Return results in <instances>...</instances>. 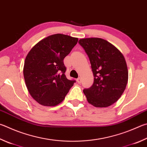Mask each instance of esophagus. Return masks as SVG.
I'll return each instance as SVG.
<instances>
[{
	"label": "esophagus",
	"instance_id": "34e87169",
	"mask_svg": "<svg viewBox=\"0 0 147 147\" xmlns=\"http://www.w3.org/2000/svg\"><path fill=\"white\" fill-rule=\"evenodd\" d=\"M76 81H77V82L78 83V84H80L81 83V82H82V78H80V77H79L78 78H77V80H76Z\"/></svg>",
	"mask_w": 147,
	"mask_h": 147
}]
</instances>
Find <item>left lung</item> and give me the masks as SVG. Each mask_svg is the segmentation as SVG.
<instances>
[{"instance_id":"8db88e82","label":"left lung","mask_w":147,"mask_h":147,"mask_svg":"<svg viewBox=\"0 0 147 147\" xmlns=\"http://www.w3.org/2000/svg\"><path fill=\"white\" fill-rule=\"evenodd\" d=\"M89 58L94 83L84 93L90 104L107 107L121 97L126 88L129 72L125 58L117 48L100 38L80 39L78 42Z\"/></svg>"}]
</instances>
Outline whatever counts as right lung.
Returning a JSON list of instances; mask_svg holds the SVG:
<instances>
[{"mask_svg": "<svg viewBox=\"0 0 147 147\" xmlns=\"http://www.w3.org/2000/svg\"><path fill=\"white\" fill-rule=\"evenodd\" d=\"M78 40L65 34H52L38 42L26 56L23 69L26 87L40 105H58L76 82L66 78L63 59Z\"/></svg>", "mask_w": 147, "mask_h": 147, "instance_id": "add662e5", "label": "right lung"}]
</instances>
